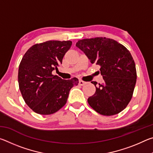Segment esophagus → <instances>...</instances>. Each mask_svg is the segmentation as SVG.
Listing matches in <instances>:
<instances>
[{"label":"esophagus","mask_w":153,"mask_h":153,"mask_svg":"<svg viewBox=\"0 0 153 153\" xmlns=\"http://www.w3.org/2000/svg\"><path fill=\"white\" fill-rule=\"evenodd\" d=\"M86 84V82L82 81V80H79V84L80 85V86H84V85Z\"/></svg>","instance_id":"1"}]
</instances>
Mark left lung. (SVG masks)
I'll use <instances>...</instances> for the list:
<instances>
[{
  "label": "left lung",
  "mask_w": 153,
  "mask_h": 153,
  "mask_svg": "<svg viewBox=\"0 0 153 153\" xmlns=\"http://www.w3.org/2000/svg\"><path fill=\"white\" fill-rule=\"evenodd\" d=\"M90 63L100 67L103 83L91 82L96 92L88 98L93 109L103 115L117 114L132 97L136 82V65L129 51L117 41L98 37L78 40L76 45Z\"/></svg>",
  "instance_id": "1"
}]
</instances>
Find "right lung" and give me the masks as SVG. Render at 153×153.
<instances>
[{
	"label": "right lung",
	"mask_w": 153,
	"mask_h": 153,
	"mask_svg": "<svg viewBox=\"0 0 153 153\" xmlns=\"http://www.w3.org/2000/svg\"><path fill=\"white\" fill-rule=\"evenodd\" d=\"M71 41L50 40L28 49L19 66L18 82L25 102L40 115L55 113L66 104L76 77L65 80L52 74L57 70Z\"/></svg>",
	"instance_id": "right-lung-1"
}]
</instances>
